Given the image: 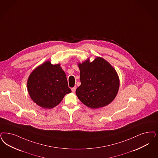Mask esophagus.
<instances>
[{"mask_svg":"<svg viewBox=\"0 0 158 158\" xmlns=\"http://www.w3.org/2000/svg\"><path fill=\"white\" fill-rule=\"evenodd\" d=\"M76 87H72V89H71V90H72V92H73V93L75 92V90H76Z\"/></svg>","mask_w":158,"mask_h":158,"instance_id":"1","label":"esophagus"}]
</instances>
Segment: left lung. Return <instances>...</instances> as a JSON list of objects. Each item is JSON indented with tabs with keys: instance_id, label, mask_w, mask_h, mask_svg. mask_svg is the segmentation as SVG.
<instances>
[{
	"instance_id": "left-lung-1",
	"label": "left lung",
	"mask_w": 158,
	"mask_h": 158,
	"mask_svg": "<svg viewBox=\"0 0 158 158\" xmlns=\"http://www.w3.org/2000/svg\"><path fill=\"white\" fill-rule=\"evenodd\" d=\"M81 85L76 94L83 103L91 109L103 107L111 103L120 87V80L114 68L107 61L96 57L79 63Z\"/></svg>"
}]
</instances>
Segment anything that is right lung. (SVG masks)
Here are the masks:
<instances>
[{"mask_svg": "<svg viewBox=\"0 0 158 158\" xmlns=\"http://www.w3.org/2000/svg\"><path fill=\"white\" fill-rule=\"evenodd\" d=\"M28 92L34 103L44 109H52L71 92L65 73L60 64L46 61L38 66L28 78Z\"/></svg>", "mask_w": 158, "mask_h": 158, "instance_id": "1", "label": "right lung"}]
</instances>
